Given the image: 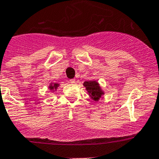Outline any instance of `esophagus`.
I'll use <instances>...</instances> for the list:
<instances>
[{
	"label": "esophagus",
	"instance_id": "esophagus-1",
	"mask_svg": "<svg viewBox=\"0 0 159 159\" xmlns=\"http://www.w3.org/2000/svg\"><path fill=\"white\" fill-rule=\"evenodd\" d=\"M69 82L72 84H73V83H75L76 81H75V79H71V80H69Z\"/></svg>",
	"mask_w": 159,
	"mask_h": 159
}]
</instances>
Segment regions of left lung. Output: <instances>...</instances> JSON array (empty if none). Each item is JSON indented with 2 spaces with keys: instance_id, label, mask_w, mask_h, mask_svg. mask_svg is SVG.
I'll return each mask as SVG.
<instances>
[{
  "instance_id": "left-lung-1",
  "label": "left lung",
  "mask_w": 159,
  "mask_h": 159,
  "mask_svg": "<svg viewBox=\"0 0 159 159\" xmlns=\"http://www.w3.org/2000/svg\"><path fill=\"white\" fill-rule=\"evenodd\" d=\"M83 86L86 87L91 99L95 101L99 100V99L104 95V91L100 89V85L96 81H86L83 83Z\"/></svg>"
}]
</instances>
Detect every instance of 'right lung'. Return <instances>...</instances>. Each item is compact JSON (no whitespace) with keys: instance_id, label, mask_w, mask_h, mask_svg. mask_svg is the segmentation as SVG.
Masks as SVG:
<instances>
[{"instance_id":"obj_1","label":"right lung","mask_w":159,"mask_h":159,"mask_svg":"<svg viewBox=\"0 0 159 159\" xmlns=\"http://www.w3.org/2000/svg\"><path fill=\"white\" fill-rule=\"evenodd\" d=\"M58 86H59V84L58 83H51L50 85V86H49V89L51 90V91H55V90L57 89Z\"/></svg>"}]
</instances>
